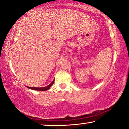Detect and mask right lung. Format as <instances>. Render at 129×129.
Returning <instances> with one entry per match:
<instances>
[{
  "instance_id": "add662e5",
  "label": "right lung",
  "mask_w": 129,
  "mask_h": 129,
  "mask_svg": "<svg viewBox=\"0 0 129 129\" xmlns=\"http://www.w3.org/2000/svg\"><path fill=\"white\" fill-rule=\"evenodd\" d=\"M54 81H53V82L50 84L48 86L45 87H42V88H36V87H29L30 89H33V90H36V91H47L48 89H50V88L52 86L53 84Z\"/></svg>"
}]
</instances>
